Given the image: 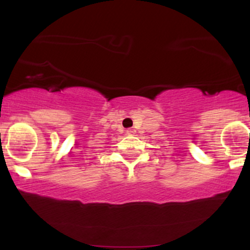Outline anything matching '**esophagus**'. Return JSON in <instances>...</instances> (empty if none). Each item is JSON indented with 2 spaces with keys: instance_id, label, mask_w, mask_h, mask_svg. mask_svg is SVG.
Masks as SVG:
<instances>
[{
  "instance_id": "34e87169",
  "label": "esophagus",
  "mask_w": 250,
  "mask_h": 250,
  "mask_svg": "<svg viewBox=\"0 0 250 250\" xmlns=\"http://www.w3.org/2000/svg\"><path fill=\"white\" fill-rule=\"evenodd\" d=\"M125 133H127V135H134L135 133H136V130H135V129L129 128V129H127V130H125Z\"/></svg>"
}]
</instances>
